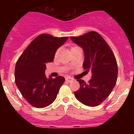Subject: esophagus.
<instances>
[{"label": "esophagus", "mask_w": 134, "mask_h": 134, "mask_svg": "<svg viewBox=\"0 0 134 134\" xmlns=\"http://www.w3.org/2000/svg\"><path fill=\"white\" fill-rule=\"evenodd\" d=\"M66 80L67 82H71V81H72L73 79L72 78L69 77V76H67V77H66Z\"/></svg>", "instance_id": "esophagus-1"}]
</instances>
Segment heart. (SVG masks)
<instances>
[{"label":"heart","instance_id":"1","mask_svg":"<svg viewBox=\"0 0 134 134\" xmlns=\"http://www.w3.org/2000/svg\"><path fill=\"white\" fill-rule=\"evenodd\" d=\"M79 48V47H78V46H72V47L70 48V51L72 52V51L74 50V49H77V48ZM58 50L56 51V52H55V55L58 54Z\"/></svg>","mask_w":134,"mask_h":134}]
</instances>
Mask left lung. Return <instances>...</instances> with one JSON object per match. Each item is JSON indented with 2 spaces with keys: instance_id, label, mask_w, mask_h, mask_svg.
<instances>
[{
  "instance_id": "obj_1",
  "label": "left lung",
  "mask_w": 134,
  "mask_h": 134,
  "mask_svg": "<svg viewBox=\"0 0 134 134\" xmlns=\"http://www.w3.org/2000/svg\"><path fill=\"white\" fill-rule=\"evenodd\" d=\"M85 52L83 68L91 71V80L86 84L78 79L80 88L74 92L75 97L82 104L96 107L108 97L118 79V64L113 51L97 32L91 31L78 37H70Z\"/></svg>"
}]
</instances>
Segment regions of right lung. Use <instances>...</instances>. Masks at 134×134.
Segmentation results:
<instances>
[{"mask_svg":"<svg viewBox=\"0 0 134 134\" xmlns=\"http://www.w3.org/2000/svg\"><path fill=\"white\" fill-rule=\"evenodd\" d=\"M68 38L41 34L31 42L16 62L15 83L22 96L33 107L43 108L56 99L65 79L59 76L48 79L45 75L46 66L53 62L57 49Z\"/></svg>","mask_w":134,"mask_h":134,"instance_id":"right-lung-1","label":"right lung"}]
</instances>
